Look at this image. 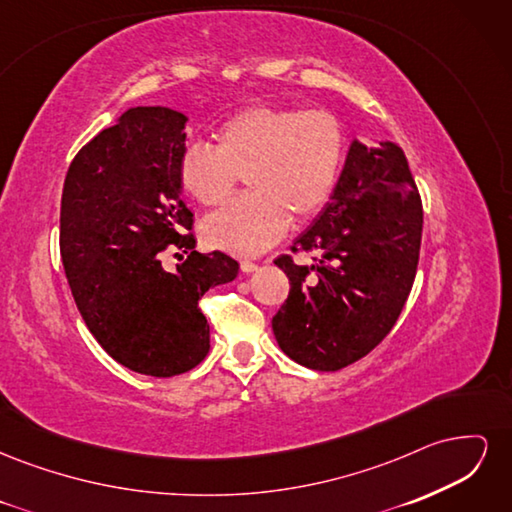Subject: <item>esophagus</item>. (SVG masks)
Masks as SVG:
<instances>
[{
  "label": "esophagus",
  "instance_id": "esophagus-1",
  "mask_svg": "<svg viewBox=\"0 0 512 512\" xmlns=\"http://www.w3.org/2000/svg\"><path fill=\"white\" fill-rule=\"evenodd\" d=\"M256 269H258L256 262H252V260H241V271H243V273H252V271H256Z\"/></svg>",
  "mask_w": 512,
  "mask_h": 512
}]
</instances>
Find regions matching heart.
I'll return each instance as SVG.
<instances>
[{"instance_id":"heart-1","label":"heart","mask_w":512,"mask_h":512,"mask_svg":"<svg viewBox=\"0 0 512 512\" xmlns=\"http://www.w3.org/2000/svg\"><path fill=\"white\" fill-rule=\"evenodd\" d=\"M346 134L327 111L254 104L230 115L213 147L194 143L179 160V183L196 203L218 207L245 177L247 194L205 220V241L254 256L280 239L290 215L307 222L329 203L342 170Z\"/></svg>"}]
</instances>
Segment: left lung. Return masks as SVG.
Instances as JSON below:
<instances>
[{
  "label": "left lung",
  "mask_w": 512,
  "mask_h": 512,
  "mask_svg": "<svg viewBox=\"0 0 512 512\" xmlns=\"http://www.w3.org/2000/svg\"><path fill=\"white\" fill-rule=\"evenodd\" d=\"M423 205L399 145L352 141L333 196L294 239L314 265L275 258L290 292L273 316L277 344L303 367L337 371L389 335L414 284Z\"/></svg>",
  "instance_id": "left-lung-1"
}]
</instances>
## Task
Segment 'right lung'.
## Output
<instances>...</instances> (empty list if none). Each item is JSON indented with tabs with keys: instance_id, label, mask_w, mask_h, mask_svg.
<instances>
[{
	"instance_id": "add662e5",
	"label": "right lung",
	"mask_w": 512,
	"mask_h": 512,
	"mask_svg": "<svg viewBox=\"0 0 512 512\" xmlns=\"http://www.w3.org/2000/svg\"><path fill=\"white\" fill-rule=\"evenodd\" d=\"M185 123L166 106L130 108L76 153L61 194L59 247L74 303L117 363L153 378L205 359L209 324L198 301L239 273L224 252L194 250L179 183ZM166 249L191 256L166 270Z\"/></svg>"
}]
</instances>
